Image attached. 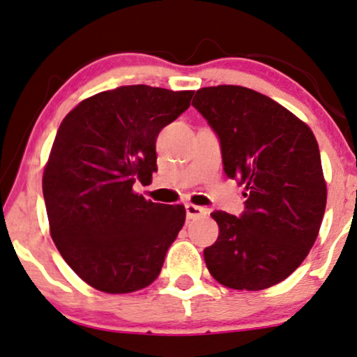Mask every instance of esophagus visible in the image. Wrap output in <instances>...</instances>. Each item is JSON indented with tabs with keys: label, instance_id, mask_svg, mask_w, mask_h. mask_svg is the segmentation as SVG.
<instances>
[{
	"label": "esophagus",
	"instance_id": "1",
	"mask_svg": "<svg viewBox=\"0 0 357 357\" xmlns=\"http://www.w3.org/2000/svg\"><path fill=\"white\" fill-rule=\"evenodd\" d=\"M186 215L188 219H196V218H202V215L207 214V209L201 206H196V204H191V202H188L186 206Z\"/></svg>",
	"mask_w": 357,
	"mask_h": 357
}]
</instances>
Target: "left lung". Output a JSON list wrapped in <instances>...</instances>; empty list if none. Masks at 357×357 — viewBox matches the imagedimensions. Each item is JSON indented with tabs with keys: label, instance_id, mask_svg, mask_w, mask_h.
Returning <instances> with one entry per match:
<instances>
[{
	"label": "left lung",
	"instance_id": "1",
	"mask_svg": "<svg viewBox=\"0 0 357 357\" xmlns=\"http://www.w3.org/2000/svg\"><path fill=\"white\" fill-rule=\"evenodd\" d=\"M192 107L218 135L225 174L245 188L241 215L204 249L212 277L234 290L283 282L306 259L326 207L321 156L310 126L264 93L238 85L199 89Z\"/></svg>",
	"mask_w": 357,
	"mask_h": 357
}]
</instances>
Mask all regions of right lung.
I'll list each match as a JSON object with an SVG mask.
<instances>
[{
  "label": "right lung",
  "instance_id": "add662e5",
  "mask_svg": "<svg viewBox=\"0 0 357 357\" xmlns=\"http://www.w3.org/2000/svg\"><path fill=\"white\" fill-rule=\"evenodd\" d=\"M192 90L123 85L85 98L61 126L43 176L52 241L90 287L132 293L153 283L186 209L133 191L158 171L156 138Z\"/></svg>",
  "mask_w": 357,
  "mask_h": 357
}]
</instances>
